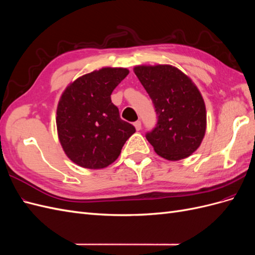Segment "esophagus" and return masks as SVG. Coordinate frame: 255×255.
Masks as SVG:
<instances>
[{"instance_id": "esophagus-1", "label": "esophagus", "mask_w": 255, "mask_h": 255, "mask_svg": "<svg viewBox=\"0 0 255 255\" xmlns=\"http://www.w3.org/2000/svg\"><path fill=\"white\" fill-rule=\"evenodd\" d=\"M134 127H135V128H136L137 130H139V129L141 128V122H140L139 120L135 121V122H134Z\"/></svg>"}]
</instances>
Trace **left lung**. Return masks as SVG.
<instances>
[{"label":"left lung","instance_id":"left-lung-1","mask_svg":"<svg viewBox=\"0 0 255 255\" xmlns=\"http://www.w3.org/2000/svg\"><path fill=\"white\" fill-rule=\"evenodd\" d=\"M134 72L157 115L156 127L145 138L168 160L188 157L201 144L206 129L205 104L199 89L170 65L137 66Z\"/></svg>","mask_w":255,"mask_h":255}]
</instances>
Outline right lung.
I'll list each match as a JSON object with an SVG mask.
<instances>
[{"label": "right lung", "instance_id": "add662e5", "mask_svg": "<svg viewBox=\"0 0 255 255\" xmlns=\"http://www.w3.org/2000/svg\"><path fill=\"white\" fill-rule=\"evenodd\" d=\"M128 74L126 68H102L76 79L61 95L56 112L58 138L66 155L76 165L107 167L136 132L120 118L111 99Z\"/></svg>", "mask_w": 255, "mask_h": 255}]
</instances>
